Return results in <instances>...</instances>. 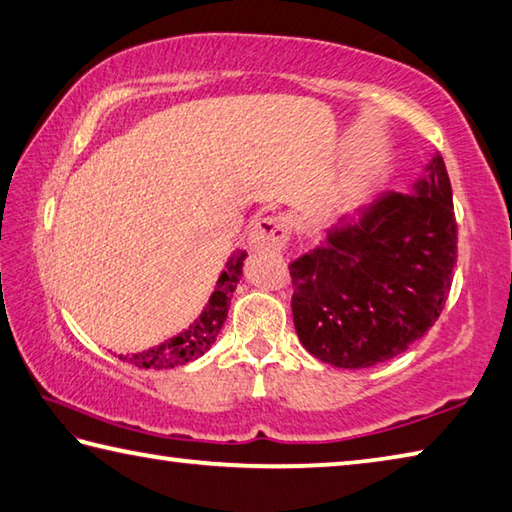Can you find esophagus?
Masks as SVG:
<instances>
[{
  "label": "esophagus",
  "instance_id": "obj_1",
  "mask_svg": "<svg viewBox=\"0 0 512 512\" xmlns=\"http://www.w3.org/2000/svg\"><path fill=\"white\" fill-rule=\"evenodd\" d=\"M291 219L286 215H268L257 219L253 228H250L248 244L255 250L262 248H275L280 250L286 246L288 237H291Z\"/></svg>",
  "mask_w": 512,
  "mask_h": 512
}]
</instances>
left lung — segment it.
<instances>
[{
	"mask_svg": "<svg viewBox=\"0 0 512 512\" xmlns=\"http://www.w3.org/2000/svg\"><path fill=\"white\" fill-rule=\"evenodd\" d=\"M454 264L452 188L434 154L412 194H380L288 266L297 338L333 367L392 360L439 320Z\"/></svg>",
	"mask_w": 512,
	"mask_h": 512,
	"instance_id": "1",
	"label": "left lung"
}]
</instances>
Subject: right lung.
I'll return each instance as SVG.
<instances>
[{
  "label": "right lung",
  "instance_id": "obj_1",
  "mask_svg": "<svg viewBox=\"0 0 512 512\" xmlns=\"http://www.w3.org/2000/svg\"><path fill=\"white\" fill-rule=\"evenodd\" d=\"M244 259H246L244 250H237V253L230 255V259L226 262V271H221L206 309L201 311L199 318L194 320L183 333L165 340L159 347L138 351V353H132V356H118V358L123 362H132L134 367H141V369H172L203 356V353L215 345L219 331L228 318L230 297L237 288L241 268H244Z\"/></svg>",
  "mask_w": 512,
  "mask_h": 512
}]
</instances>
